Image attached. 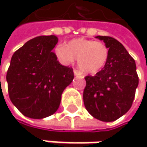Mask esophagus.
<instances>
[{"label":"esophagus","instance_id":"34e87169","mask_svg":"<svg viewBox=\"0 0 147 147\" xmlns=\"http://www.w3.org/2000/svg\"><path fill=\"white\" fill-rule=\"evenodd\" d=\"M74 75H75V76H82V73L80 72V71H76V70H74Z\"/></svg>","mask_w":147,"mask_h":147}]
</instances>
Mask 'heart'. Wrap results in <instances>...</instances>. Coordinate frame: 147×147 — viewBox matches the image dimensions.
I'll return each mask as SVG.
<instances>
[{"instance_id": "1", "label": "heart", "mask_w": 147, "mask_h": 147, "mask_svg": "<svg viewBox=\"0 0 147 147\" xmlns=\"http://www.w3.org/2000/svg\"><path fill=\"white\" fill-rule=\"evenodd\" d=\"M55 54L64 65H71L77 59V65L82 72L94 75L105 66L109 58V49L101 42L86 38L71 40L66 47L59 45L55 48Z\"/></svg>"}]
</instances>
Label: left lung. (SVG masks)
Here are the masks:
<instances>
[{
	"instance_id": "obj_1",
	"label": "left lung",
	"mask_w": 147,
	"mask_h": 147,
	"mask_svg": "<svg viewBox=\"0 0 147 147\" xmlns=\"http://www.w3.org/2000/svg\"><path fill=\"white\" fill-rule=\"evenodd\" d=\"M109 48L105 66L85 77L83 102L87 111L102 122H113L130 109L139 84L135 61L116 39L98 36Z\"/></svg>"
}]
</instances>
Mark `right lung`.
<instances>
[{
	"instance_id": "right-lung-1",
	"label": "right lung",
	"mask_w": 147,
	"mask_h": 147,
	"mask_svg": "<svg viewBox=\"0 0 147 147\" xmlns=\"http://www.w3.org/2000/svg\"><path fill=\"white\" fill-rule=\"evenodd\" d=\"M56 36L28 41L13 53L7 73L12 103L25 117H47L57 111L61 95L74 78L73 70L57 60L52 51Z\"/></svg>"
}]
</instances>
